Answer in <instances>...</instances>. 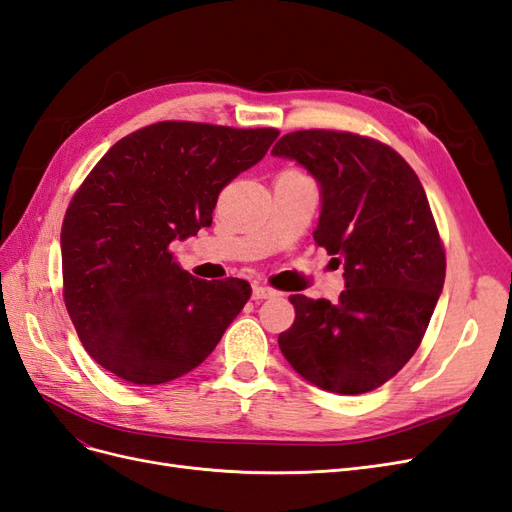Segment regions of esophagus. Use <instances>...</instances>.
Wrapping results in <instances>:
<instances>
[{
	"label": "esophagus",
	"instance_id": "34e87169",
	"mask_svg": "<svg viewBox=\"0 0 512 512\" xmlns=\"http://www.w3.org/2000/svg\"><path fill=\"white\" fill-rule=\"evenodd\" d=\"M277 294V290H273L271 286H254L252 288V299L254 301H262V299H271V297H275Z\"/></svg>",
	"mask_w": 512,
	"mask_h": 512
}]
</instances>
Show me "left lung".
I'll list each match as a JSON object with an SVG mask.
<instances>
[{
    "label": "left lung",
    "mask_w": 512,
    "mask_h": 512,
    "mask_svg": "<svg viewBox=\"0 0 512 512\" xmlns=\"http://www.w3.org/2000/svg\"><path fill=\"white\" fill-rule=\"evenodd\" d=\"M271 153L320 183L314 241L344 262L346 277L337 303L290 294L294 322L277 344L324 391H374L421 346L444 286L446 254L427 194L410 164L369 136L299 130Z\"/></svg>",
    "instance_id": "1"
}]
</instances>
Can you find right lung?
Returning a JSON list of instances; mask_svg holds the SVG:
<instances>
[{"label":"right lung","instance_id":"add662e5","mask_svg":"<svg viewBox=\"0 0 512 512\" xmlns=\"http://www.w3.org/2000/svg\"><path fill=\"white\" fill-rule=\"evenodd\" d=\"M277 134L158 121L117 141L76 190L61 226L64 301L81 344L113 376L181 378L250 299L245 280L183 271L170 243L211 226L220 192Z\"/></svg>","mask_w":512,"mask_h":512}]
</instances>
